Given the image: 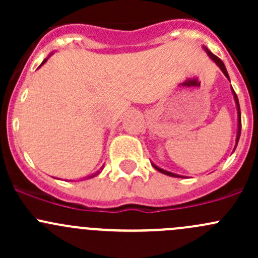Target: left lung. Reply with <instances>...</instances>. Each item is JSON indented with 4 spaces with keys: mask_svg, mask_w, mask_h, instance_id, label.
Instances as JSON below:
<instances>
[{
    "mask_svg": "<svg viewBox=\"0 0 258 258\" xmlns=\"http://www.w3.org/2000/svg\"><path fill=\"white\" fill-rule=\"evenodd\" d=\"M206 52H207V53H209V56L211 57V58H212L213 61H215L216 63H217V66L220 67V69H221V71H222L223 74H225V76L227 77L228 80H230V77H228V74H227V70H226L225 64H223V62L221 61V58H218V57L216 56V54H213L212 52L209 51V49H207V48H206ZM232 91H233V88H232ZM233 97H235L236 105H237V113H238V131H237V139H236V146H237V144H238V140H240V136H241V110H240V103H238V98H237V95H236V92H235V91H233ZM153 167H155L156 170H157V171H160V172L165 173V175H167V176H172V177H181V176H178V175H175V173H172V172H168V171H165V170H162V168L157 167V166H155V165H153Z\"/></svg>",
    "mask_w": 258,
    "mask_h": 258,
    "instance_id": "1",
    "label": "left lung"
}]
</instances>
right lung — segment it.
I'll return each mask as SVG.
<instances>
[{
	"label": "right lung",
	"instance_id": "obj_1",
	"mask_svg": "<svg viewBox=\"0 0 258 258\" xmlns=\"http://www.w3.org/2000/svg\"><path fill=\"white\" fill-rule=\"evenodd\" d=\"M46 61H47V58H46V59H43V62H42V63H41V66H42V64H43V63H45V62H46ZM92 177H93V176H92Z\"/></svg>",
	"mask_w": 258,
	"mask_h": 258
}]
</instances>
